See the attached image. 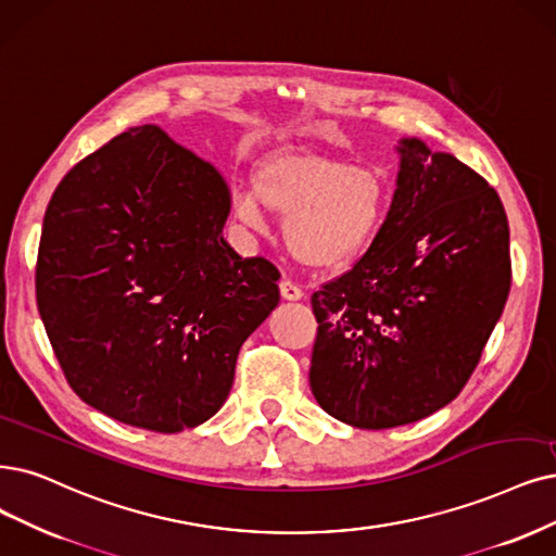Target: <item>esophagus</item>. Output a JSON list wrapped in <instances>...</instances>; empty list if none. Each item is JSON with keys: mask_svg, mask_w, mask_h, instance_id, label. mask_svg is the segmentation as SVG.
I'll use <instances>...</instances> for the list:
<instances>
[{"mask_svg": "<svg viewBox=\"0 0 556 556\" xmlns=\"http://www.w3.org/2000/svg\"><path fill=\"white\" fill-rule=\"evenodd\" d=\"M279 293H281V298L283 300H291V302H295V300H302L304 298V293H302V289L298 283H293L291 279H281L279 281Z\"/></svg>", "mask_w": 556, "mask_h": 556, "instance_id": "1", "label": "esophagus"}]
</instances>
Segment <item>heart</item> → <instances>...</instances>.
<instances>
[{"instance_id": "heart-1", "label": "heart", "mask_w": 556, "mask_h": 556, "mask_svg": "<svg viewBox=\"0 0 556 556\" xmlns=\"http://www.w3.org/2000/svg\"><path fill=\"white\" fill-rule=\"evenodd\" d=\"M261 205L283 219L291 256L312 270H339L378 236L389 208V182L368 167L283 151L254 174V192H236L233 213L244 224H263Z\"/></svg>"}]
</instances>
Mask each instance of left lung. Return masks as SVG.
Returning <instances> with one entry per match:
<instances>
[{
	"mask_svg": "<svg viewBox=\"0 0 556 556\" xmlns=\"http://www.w3.org/2000/svg\"><path fill=\"white\" fill-rule=\"evenodd\" d=\"M392 208L353 270L312 295L318 405L355 428L419 421L454 401L510 291L508 219L485 178L401 139Z\"/></svg>",
	"mask_w": 556,
	"mask_h": 556,
	"instance_id": "left-lung-1",
	"label": "left lung"
}]
</instances>
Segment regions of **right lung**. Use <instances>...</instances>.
Returning <instances> with one entry per match:
<instances>
[{"label": "right lung", "instance_id": "obj_1", "mask_svg": "<svg viewBox=\"0 0 556 556\" xmlns=\"http://www.w3.org/2000/svg\"><path fill=\"white\" fill-rule=\"evenodd\" d=\"M229 185L157 126L121 132L56 185L36 302L73 392L116 421L180 433L224 405L279 273L222 238Z\"/></svg>", "mask_w": 556, "mask_h": 556}]
</instances>
